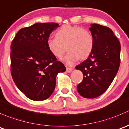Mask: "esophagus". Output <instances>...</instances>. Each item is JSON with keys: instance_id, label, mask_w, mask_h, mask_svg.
<instances>
[{"instance_id": "obj_1", "label": "esophagus", "mask_w": 129, "mask_h": 129, "mask_svg": "<svg viewBox=\"0 0 129 129\" xmlns=\"http://www.w3.org/2000/svg\"><path fill=\"white\" fill-rule=\"evenodd\" d=\"M73 69L74 68H71V67H66V72L69 73V72H71Z\"/></svg>"}]
</instances>
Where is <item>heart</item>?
Returning <instances> with one entry per match:
<instances>
[{
	"instance_id": "obj_1",
	"label": "heart",
	"mask_w": 129,
	"mask_h": 129,
	"mask_svg": "<svg viewBox=\"0 0 129 129\" xmlns=\"http://www.w3.org/2000/svg\"><path fill=\"white\" fill-rule=\"evenodd\" d=\"M55 38H48L47 47L53 55L62 58L68 66H72L79 59L85 60L89 57L94 46V40L91 32L77 26L65 25L56 31Z\"/></svg>"
}]
</instances>
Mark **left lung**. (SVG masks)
Returning a JSON list of instances; mask_svg holds the SVG:
<instances>
[{
  "instance_id": "1",
  "label": "left lung",
  "mask_w": 129,
  "mask_h": 129,
  "mask_svg": "<svg viewBox=\"0 0 129 129\" xmlns=\"http://www.w3.org/2000/svg\"><path fill=\"white\" fill-rule=\"evenodd\" d=\"M89 30L94 46L89 57L76 67L84 76L77 89L82 97L94 98L107 91L117 75L120 63L121 46L109 27L92 24Z\"/></svg>"
}]
</instances>
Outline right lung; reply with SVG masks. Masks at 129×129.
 I'll return each instance as SVG.
<instances>
[{"mask_svg": "<svg viewBox=\"0 0 129 129\" xmlns=\"http://www.w3.org/2000/svg\"><path fill=\"white\" fill-rule=\"evenodd\" d=\"M59 26L55 22L35 23L21 29L11 43L12 77L17 88L32 100L49 98L57 74L66 70L47 47L50 35Z\"/></svg>", "mask_w": 129, "mask_h": 129, "instance_id": "1", "label": "right lung"}]
</instances>
